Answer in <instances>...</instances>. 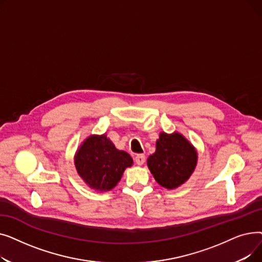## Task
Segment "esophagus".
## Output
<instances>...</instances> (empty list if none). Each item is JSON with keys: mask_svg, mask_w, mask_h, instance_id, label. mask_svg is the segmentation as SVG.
Listing matches in <instances>:
<instances>
[{"mask_svg": "<svg viewBox=\"0 0 262 262\" xmlns=\"http://www.w3.org/2000/svg\"><path fill=\"white\" fill-rule=\"evenodd\" d=\"M135 162L138 164V166H142V164L145 162V156L143 154H138L135 157Z\"/></svg>", "mask_w": 262, "mask_h": 262, "instance_id": "obj_1", "label": "esophagus"}]
</instances>
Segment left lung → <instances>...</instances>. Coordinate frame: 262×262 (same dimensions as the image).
<instances>
[{
	"label": "left lung",
	"mask_w": 262,
	"mask_h": 262,
	"mask_svg": "<svg viewBox=\"0 0 262 262\" xmlns=\"http://www.w3.org/2000/svg\"><path fill=\"white\" fill-rule=\"evenodd\" d=\"M196 160L194 147L181 134L161 133L156 152L147 159V167L160 186L173 189L188 180L194 171Z\"/></svg>",
	"instance_id": "obj_1"
}]
</instances>
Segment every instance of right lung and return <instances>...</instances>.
I'll use <instances>...</instances> for the list:
<instances>
[{
    "instance_id": "1",
    "label": "right lung",
    "mask_w": 262,
    "mask_h": 262,
    "mask_svg": "<svg viewBox=\"0 0 262 262\" xmlns=\"http://www.w3.org/2000/svg\"><path fill=\"white\" fill-rule=\"evenodd\" d=\"M132 164V157L117 149L105 135L89 137L75 156L79 176L90 188L100 191L112 190Z\"/></svg>"
}]
</instances>
